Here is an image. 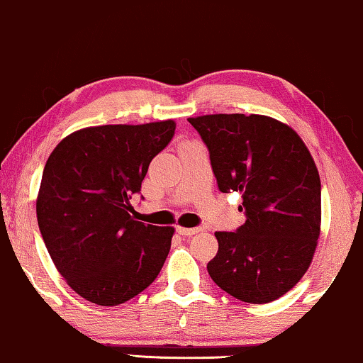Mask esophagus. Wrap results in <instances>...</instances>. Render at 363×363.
Segmentation results:
<instances>
[{
    "instance_id": "34e87169",
    "label": "esophagus",
    "mask_w": 363,
    "mask_h": 363,
    "mask_svg": "<svg viewBox=\"0 0 363 363\" xmlns=\"http://www.w3.org/2000/svg\"><path fill=\"white\" fill-rule=\"evenodd\" d=\"M177 233L184 235V237H191V235H196L197 232H201V228L194 227V228H187V227H176Z\"/></svg>"
}]
</instances>
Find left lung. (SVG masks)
Returning <instances> with one entry per match:
<instances>
[{
    "label": "left lung",
    "mask_w": 363,
    "mask_h": 363,
    "mask_svg": "<svg viewBox=\"0 0 363 363\" xmlns=\"http://www.w3.org/2000/svg\"><path fill=\"white\" fill-rule=\"evenodd\" d=\"M211 152L222 192L242 194L247 220L216 232L207 272L233 298L264 304L308 272L320 235V179L308 146L267 115L217 113L187 118Z\"/></svg>",
    "instance_id": "left-lung-1"
}]
</instances>
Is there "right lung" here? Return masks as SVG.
I'll use <instances>...</instances> for the list:
<instances>
[{"mask_svg": "<svg viewBox=\"0 0 363 363\" xmlns=\"http://www.w3.org/2000/svg\"><path fill=\"white\" fill-rule=\"evenodd\" d=\"M174 130V120L89 126L65 136L45 162L39 230L65 283L90 303H126L166 262L174 227L135 220L130 199Z\"/></svg>", "mask_w": 363, "mask_h": 363, "instance_id": "1", "label": "right lung"}]
</instances>
